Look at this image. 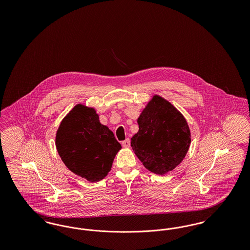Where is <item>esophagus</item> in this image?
<instances>
[{"mask_svg": "<svg viewBox=\"0 0 250 250\" xmlns=\"http://www.w3.org/2000/svg\"><path fill=\"white\" fill-rule=\"evenodd\" d=\"M122 145H123V147H125V148L130 147V141H129V139H126L125 141H124V142L122 143Z\"/></svg>", "mask_w": 250, "mask_h": 250, "instance_id": "1", "label": "esophagus"}]
</instances>
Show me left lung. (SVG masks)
<instances>
[{"label":"left lung","instance_id":"left-lung-1","mask_svg":"<svg viewBox=\"0 0 250 250\" xmlns=\"http://www.w3.org/2000/svg\"><path fill=\"white\" fill-rule=\"evenodd\" d=\"M139 131L131 147L151 172L164 175L184 160L191 133L184 115L164 97L155 95L138 118Z\"/></svg>","mask_w":250,"mask_h":250}]
</instances>
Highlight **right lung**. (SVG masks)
Listing matches in <instances>:
<instances>
[{"label":"right lung","mask_w":250,"mask_h":250,"mask_svg":"<svg viewBox=\"0 0 250 250\" xmlns=\"http://www.w3.org/2000/svg\"><path fill=\"white\" fill-rule=\"evenodd\" d=\"M55 145L73 173L95 183L109 172L122 146L112 131L99 121L94 107L77 104L62 120Z\"/></svg>","instance_id":"right-lung-1"}]
</instances>
